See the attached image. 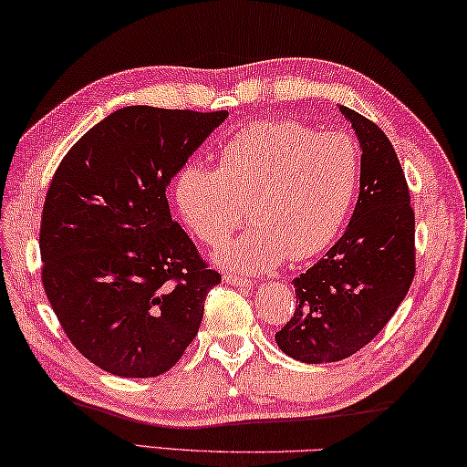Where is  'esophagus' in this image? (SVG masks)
<instances>
[{"mask_svg":"<svg viewBox=\"0 0 467 467\" xmlns=\"http://www.w3.org/2000/svg\"><path fill=\"white\" fill-rule=\"evenodd\" d=\"M224 284H231V285H236V287H251L253 282L251 279H244V277H239V275H233V274H224Z\"/></svg>","mask_w":467,"mask_h":467,"instance_id":"obj_1","label":"esophagus"}]
</instances>
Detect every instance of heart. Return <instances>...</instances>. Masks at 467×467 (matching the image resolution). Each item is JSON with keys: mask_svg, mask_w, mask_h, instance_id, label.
<instances>
[{"mask_svg": "<svg viewBox=\"0 0 467 467\" xmlns=\"http://www.w3.org/2000/svg\"><path fill=\"white\" fill-rule=\"evenodd\" d=\"M359 188V150L338 132L294 120H259L218 150V171L185 163L173 200L198 241L218 244L243 223L251 228L214 253L220 267L265 274L285 257L306 261L341 233Z\"/></svg>", "mask_w": 467, "mask_h": 467, "instance_id": "obj_1", "label": "heart"}]
</instances>
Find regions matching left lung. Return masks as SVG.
<instances>
[{
	"mask_svg": "<svg viewBox=\"0 0 467 467\" xmlns=\"http://www.w3.org/2000/svg\"><path fill=\"white\" fill-rule=\"evenodd\" d=\"M338 112L359 140V198L341 239L292 282L296 310L275 343L302 363L358 353L394 317L414 277V212L392 142L355 109Z\"/></svg>",
	"mask_w": 467,
	"mask_h": 467,
	"instance_id": "1",
	"label": "left lung"
}]
</instances>
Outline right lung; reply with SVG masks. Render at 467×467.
Masks as SVG:
<instances>
[{
  "instance_id": "1",
  "label": "right lung",
  "mask_w": 467,
  "mask_h": 467,
  "mask_svg": "<svg viewBox=\"0 0 467 467\" xmlns=\"http://www.w3.org/2000/svg\"><path fill=\"white\" fill-rule=\"evenodd\" d=\"M228 112L126 106L75 142L42 208V284L83 358L120 378L171 369L220 284L167 185Z\"/></svg>"
}]
</instances>
